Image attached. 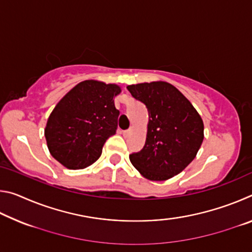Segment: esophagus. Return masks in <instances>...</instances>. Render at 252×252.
<instances>
[{
	"mask_svg": "<svg viewBox=\"0 0 252 252\" xmlns=\"http://www.w3.org/2000/svg\"><path fill=\"white\" fill-rule=\"evenodd\" d=\"M131 133V129H129V130H125V131H122V134H123V136H127Z\"/></svg>",
	"mask_w": 252,
	"mask_h": 252,
	"instance_id": "34e87169",
	"label": "esophagus"
}]
</instances>
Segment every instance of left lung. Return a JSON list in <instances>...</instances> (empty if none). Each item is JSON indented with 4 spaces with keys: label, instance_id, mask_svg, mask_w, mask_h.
<instances>
[{
    "label": "left lung",
    "instance_id": "8db88e82",
    "mask_svg": "<svg viewBox=\"0 0 252 252\" xmlns=\"http://www.w3.org/2000/svg\"><path fill=\"white\" fill-rule=\"evenodd\" d=\"M149 112L146 144L130 161L148 180L164 181L191 163L203 141V121L191 102L164 81L127 85Z\"/></svg>",
    "mask_w": 252,
    "mask_h": 252
}]
</instances>
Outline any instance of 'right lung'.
Here are the masks:
<instances>
[{"mask_svg": "<svg viewBox=\"0 0 252 252\" xmlns=\"http://www.w3.org/2000/svg\"><path fill=\"white\" fill-rule=\"evenodd\" d=\"M118 84L85 80L59 101L46 122L49 151L63 167L84 169L99 159L106 139L116 134Z\"/></svg>", "mask_w": 252, "mask_h": 252, "instance_id": "add662e5", "label": "right lung"}]
</instances>
